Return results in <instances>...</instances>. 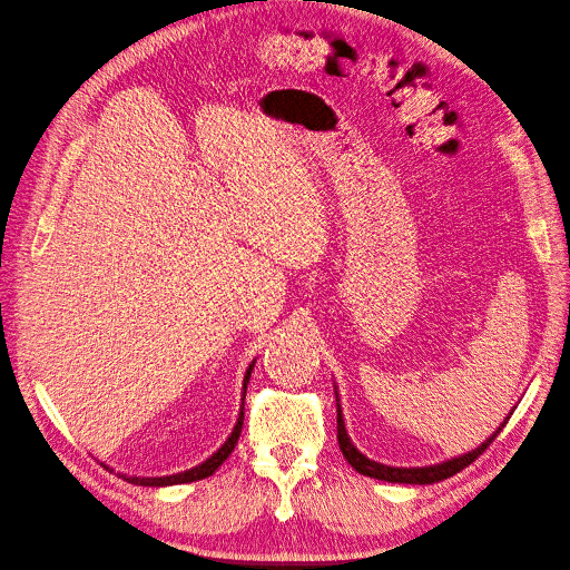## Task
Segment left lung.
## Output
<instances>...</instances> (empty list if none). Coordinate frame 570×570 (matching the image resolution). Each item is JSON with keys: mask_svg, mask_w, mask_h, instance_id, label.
Masks as SVG:
<instances>
[{"mask_svg": "<svg viewBox=\"0 0 570 570\" xmlns=\"http://www.w3.org/2000/svg\"><path fill=\"white\" fill-rule=\"evenodd\" d=\"M335 396H337V387H335ZM507 425V421L499 425L494 433L482 442L475 450H471L469 454H461L454 459H446L442 463H433V465H416V469H402V465H385V463H377L373 459H368L366 454H361L354 442L347 435V428H344V416H342V409H340V396H337V442H340V452L342 456L350 461L352 469L361 475H368L375 480H385V482H400V485H433V482L446 480L452 478L454 473L463 471L465 465L473 463L482 452L488 450L490 442L499 435V430Z\"/></svg>", "mask_w": 570, "mask_h": 570, "instance_id": "left-lung-1", "label": "left lung"}]
</instances>
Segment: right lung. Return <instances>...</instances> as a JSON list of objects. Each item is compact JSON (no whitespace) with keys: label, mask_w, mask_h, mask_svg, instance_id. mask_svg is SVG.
Wrapping results in <instances>:
<instances>
[{"label":"right lung","mask_w":570,"mask_h":570,"mask_svg":"<svg viewBox=\"0 0 570 570\" xmlns=\"http://www.w3.org/2000/svg\"><path fill=\"white\" fill-rule=\"evenodd\" d=\"M256 361V358H254ZM254 361L249 364L247 373H245V381H243V404H239V413H237V423L233 428V433L228 435V440L223 442L218 450L202 461L199 465H193V469L187 471H180V473H174V475H159V478H142V475H126V473H118L124 480L132 482V485H142V488H168V485H180V482H195V480H202V478H209L216 473L218 465L226 461L230 456V452L235 450V444L239 440V433H243V423H245V394H247V383L252 377V368H254Z\"/></svg>","instance_id":"obj_1"}]
</instances>
